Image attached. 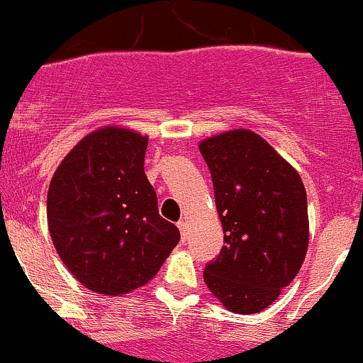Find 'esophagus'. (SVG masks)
Segmentation results:
<instances>
[{"label":"esophagus","instance_id":"obj_1","mask_svg":"<svg viewBox=\"0 0 363 363\" xmlns=\"http://www.w3.org/2000/svg\"><path fill=\"white\" fill-rule=\"evenodd\" d=\"M177 228H179V231H181V238H182V242H184V240L188 238V223H186L184 219L179 220V223H177Z\"/></svg>","mask_w":363,"mask_h":363}]
</instances>
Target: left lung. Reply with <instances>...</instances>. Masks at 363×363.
<instances>
[{"label":"left lung","mask_w":363,"mask_h":363,"mask_svg":"<svg viewBox=\"0 0 363 363\" xmlns=\"http://www.w3.org/2000/svg\"><path fill=\"white\" fill-rule=\"evenodd\" d=\"M224 230L203 280L226 310L268 308L299 273L308 250L306 189L299 174L257 133L238 128L200 143Z\"/></svg>","instance_id":"obj_1"}]
</instances>
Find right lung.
I'll return each mask as SVG.
<instances>
[{"label": "right lung", "instance_id": "add662e5", "mask_svg": "<svg viewBox=\"0 0 363 363\" xmlns=\"http://www.w3.org/2000/svg\"><path fill=\"white\" fill-rule=\"evenodd\" d=\"M147 137L104 127L83 137L53 174L52 242L79 284L106 296L146 285L181 240L144 174Z\"/></svg>", "mask_w": 363, "mask_h": 363}]
</instances>
